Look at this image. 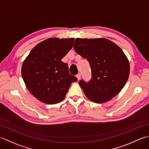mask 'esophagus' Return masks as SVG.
Here are the masks:
<instances>
[{
	"instance_id": "obj_1",
	"label": "esophagus",
	"mask_w": 149,
	"mask_h": 149,
	"mask_svg": "<svg viewBox=\"0 0 149 149\" xmlns=\"http://www.w3.org/2000/svg\"><path fill=\"white\" fill-rule=\"evenodd\" d=\"M77 79L79 81L80 79H81V74H78L77 75Z\"/></svg>"
}]
</instances>
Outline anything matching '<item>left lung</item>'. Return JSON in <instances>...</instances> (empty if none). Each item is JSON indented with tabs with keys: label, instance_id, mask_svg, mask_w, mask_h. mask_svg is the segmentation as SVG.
<instances>
[{
	"label": "left lung",
	"instance_id": "8db88e82",
	"mask_svg": "<svg viewBox=\"0 0 149 149\" xmlns=\"http://www.w3.org/2000/svg\"><path fill=\"white\" fill-rule=\"evenodd\" d=\"M74 48L88 60L91 68L90 81L79 82L88 100L96 103H105L120 92L129 78L130 65L116 44L105 38H77Z\"/></svg>",
	"mask_w": 149,
	"mask_h": 149
}]
</instances>
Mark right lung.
I'll return each mask as SVG.
<instances>
[{
    "label": "right lung",
    "mask_w": 149,
    "mask_h": 149,
    "mask_svg": "<svg viewBox=\"0 0 149 149\" xmlns=\"http://www.w3.org/2000/svg\"><path fill=\"white\" fill-rule=\"evenodd\" d=\"M74 38H49L37 45L23 62L22 76L26 88L44 103H59L72 83L77 81L61 59L70 50Z\"/></svg>",
    "instance_id": "add662e5"
}]
</instances>
